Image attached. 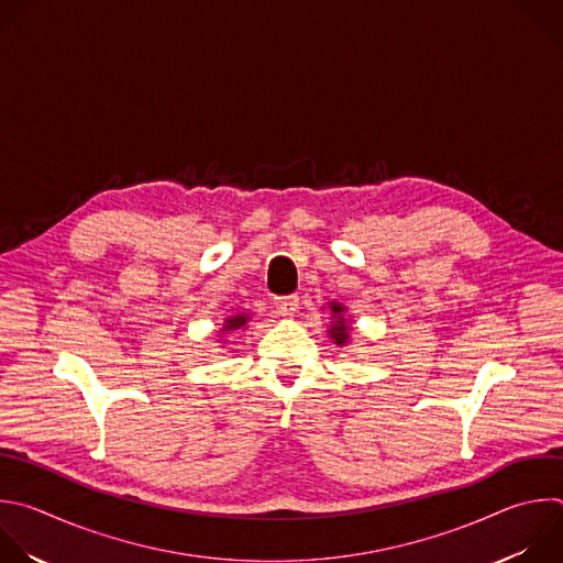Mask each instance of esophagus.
<instances>
[{
  "instance_id": "esophagus-1",
  "label": "esophagus",
  "mask_w": 563,
  "mask_h": 563,
  "mask_svg": "<svg viewBox=\"0 0 563 563\" xmlns=\"http://www.w3.org/2000/svg\"><path fill=\"white\" fill-rule=\"evenodd\" d=\"M274 307L280 316L285 318H291L296 311H298V296L291 294V296H276L274 298Z\"/></svg>"
}]
</instances>
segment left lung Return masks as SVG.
<instances>
[{
    "label": "left lung",
    "mask_w": 563,
    "mask_h": 563,
    "mask_svg": "<svg viewBox=\"0 0 563 563\" xmlns=\"http://www.w3.org/2000/svg\"><path fill=\"white\" fill-rule=\"evenodd\" d=\"M322 309H324V307H322ZM329 311H331V322H329L327 333H329V338L333 340V344L346 346V344L351 342V331H353L351 324H353V320H351V316L346 313V307L340 305V302H335V300L329 302Z\"/></svg>",
    "instance_id": "8db88e82"
}]
</instances>
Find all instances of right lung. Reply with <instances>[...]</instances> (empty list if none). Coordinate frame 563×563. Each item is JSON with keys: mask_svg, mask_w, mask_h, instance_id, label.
Segmentation results:
<instances>
[{"mask_svg": "<svg viewBox=\"0 0 563 563\" xmlns=\"http://www.w3.org/2000/svg\"><path fill=\"white\" fill-rule=\"evenodd\" d=\"M252 322V316L250 313H234L230 316L223 327H221V333H219V340H223V344H228V335L230 333H236V331H245Z\"/></svg>", "mask_w": 563, "mask_h": 563, "instance_id": "1", "label": "right lung"}]
</instances>
